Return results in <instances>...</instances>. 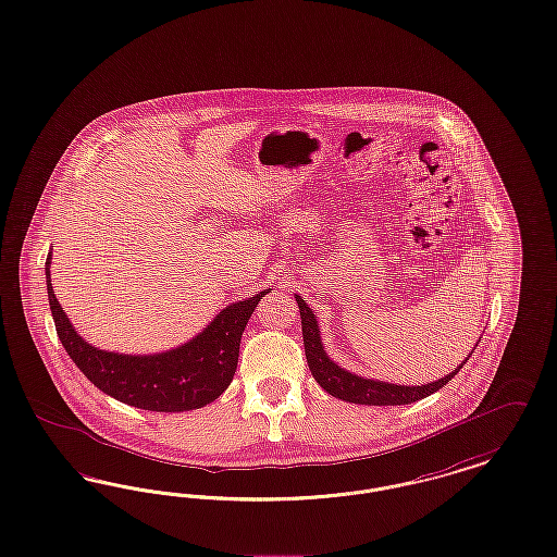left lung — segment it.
I'll return each instance as SVG.
<instances>
[{
    "label": "left lung",
    "instance_id": "1",
    "mask_svg": "<svg viewBox=\"0 0 557 557\" xmlns=\"http://www.w3.org/2000/svg\"><path fill=\"white\" fill-rule=\"evenodd\" d=\"M294 298H296L298 309H300L302 341H305V355H307L309 370L313 373V377L318 380L319 386L325 393H330L332 397L343 398V400L357 403V405H377V407L380 405H409V403H416L420 398L430 397L432 393L447 386L450 377H455L457 371L461 370L463 363L468 361L466 359L457 370L450 371L445 377H441L436 382H430V384H422V386H398V384H388V382H382V380L361 377L357 373H350L345 368H341L338 363H334L327 357V352L323 350V345H321L319 323L315 315H313V309H309V305L298 294H294Z\"/></svg>",
    "mask_w": 557,
    "mask_h": 557
}]
</instances>
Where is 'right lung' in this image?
<instances>
[{
  "label": "right lung",
  "instance_id": "right-lung-1",
  "mask_svg": "<svg viewBox=\"0 0 557 557\" xmlns=\"http://www.w3.org/2000/svg\"><path fill=\"white\" fill-rule=\"evenodd\" d=\"M52 255L46 261L48 300L55 332L69 357L87 380L112 398L148 411H189L221 397L238 368L242 332L259 305V292L225 307L186 345L159 355H119L85 343L62 311L50 277Z\"/></svg>",
  "mask_w": 557,
  "mask_h": 557
}]
</instances>
